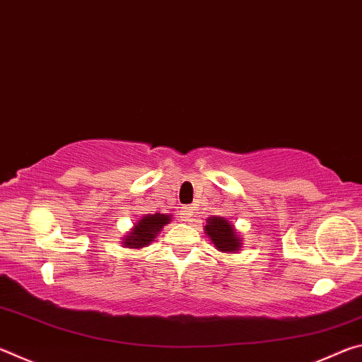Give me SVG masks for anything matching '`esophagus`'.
Here are the masks:
<instances>
[{
	"label": "esophagus",
	"mask_w": 362,
	"mask_h": 362,
	"mask_svg": "<svg viewBox=\"0 0 362 362\" xmlns=\"http://www.w3.org/2000/svg\"><path fill=\"white\" fill-rule=\"evenodd\" d=\"M180 218L183 220V222H193V220H194V214H193L192 207L183 206L182 211H180Z\"/></svg>",
	"instance_id": "obj_1"
}]
</instances>
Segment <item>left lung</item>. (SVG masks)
<instances>
[{
    "label": "left lung",
    "mask_w": 362,
    "mask_h": 362,
    "mask_svg": "<svg viewBox=\"0 0 362 362\" xmlns=\"http://www.w3.org/2000/svg\"><path fill=\"white\" fill-rule=\"evenodd\" d=\"M204 231L220 252H236L243 244L241 238L236 235L235 226L230 223V220L223 217L207 218Z\"/></svg>",
    "instance_id": "left-lung-1"
}]
</instances>
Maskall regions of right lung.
<instances>
[{"label": "right lung", "instance_id": "add662e5", "mask_svg": "<svg viewBox=\"0 0 362 362\" xmlns=\"http://www.w3.org/2000/svg\"><path fill=\"white\" fill-rule=\"evenodd\" d=\"M173 216L168 214H153V216H145L139 220L136 226L127 233L122 240V244L129 249H142L146 247L151 241H155L158 233L161 231L164 225L170 222Z\"/></svg>", "mask_w": 362, "mask_h": 362}]
</instances>
